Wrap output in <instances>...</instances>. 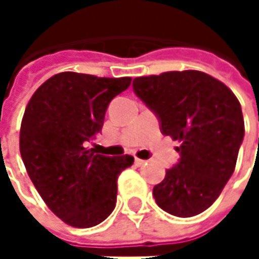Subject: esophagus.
<instances>
[{
	"instance_id": "34e87169",
	"label": "esophagus",
	"mask_w": 259,
	"mask_h": 259,
	"mask_svg": "<svg viewBox=\"0 0 259 259\" xmlns=\"http://www.w3.org/2000/svg\"><path fill=\"white\" fill-rule=\"evenodd\" d=\"M147 160H144V159H139V157H135V163L138 165V166H141V165H144Z\"/></svg>"
}]
</instances>
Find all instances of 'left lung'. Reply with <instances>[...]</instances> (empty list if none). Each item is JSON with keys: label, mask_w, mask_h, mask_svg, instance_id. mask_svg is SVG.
Listing matches in <instances>:
<instances>
[{"label": "left lung", "mask_w": 259, "mask_h": 259, "mask_svg": "<svg viewBox=\"0 0 259 259\" xmlns=\"http://www.w3.org/2000/svg\"><path fill=\"white\" fill-rule=\"evenodd\" d=\"M135 94L180 141V160L153 189L157 205L179 218L207 210L231 179L244 136L241 106L221 80L198 70L133 79Z\"/></svg>", "instance_id": "left-lung-1"}]
</instances>
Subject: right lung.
Here are the masks:
<instances>
[{
	"mask_svg": "<svg viewBox=\"0 0 259 259\" xmlns=\"http://www.w3.org/2000/svg\"><path fill=\"white\" fill-rule=\"evenodd\" d=\"M130 82L63 72L41 83L26 105L19 135L26 172L70 227H96L115 208L118 176L133 157L97 154L90 142L102 132L109 102Z\"/></svg>",
	"mask_w": 259,
	"mask_h": 259,
	"instance_id": "1",
	"label": "right lung"
}]
</instances>
